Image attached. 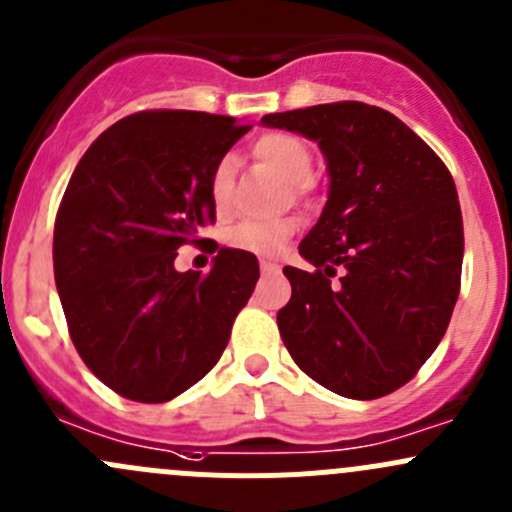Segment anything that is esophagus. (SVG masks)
<instances>
[{"label":"esophagus","mask_w":512,"mask_h":512,"mask_svg":"<svg viewBox=\"0 0 512 512\" xmlns=\"http://www.w3.org/2000/svg\"><path fill=\"white\" fill-rule=\"evenodd\" d=\"M260 270L270 275V272H280V265L275 260H260Z\"/></svg>","instance_id":"esophagus-1"}]
</instances>
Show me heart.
I'll return each mask as SVG.
<instances>
[{"label": "heart", "mask_w": 512, "mask_h": 512, "mask_svg": "<svg viewBox=\"0 0 512 512\" xmlns=\"http://www.w3.org/2000/svg\"><path fill=\"white\" fill-rule=\"evenodd\" d=\"M257 160L280 170L287 180H292L294 190H302V180L309 178L314 156L307 143L294 133H267L252 148ZM210 200L218 215L230 213L235 200V165L230 158L218 160L210 175ZM294 232L292 220H245L227 232V245L235 250L252 252V255H277Z\"/></svg>", "instance_id": "obj_1"}]
</instances>
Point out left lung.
<instances>
[{"mask_svg": "<svg viewBox=\"0 0 512 512\" xmlns=\"http://www.w3.org/2000/svg\"><path fill=\"white\" fill-rule=\"evenodd\" d=\"M262 126L317 143L329 173L322 215L299 242L314 270L285 267L292 297L277 312L282 342L334 394H391L436 352L456 307V183L404 121L369 103L270 113Z\"/></svg>", "mask_w": 512, "mask_h": 512, "instance_id": "left-lung-1", "label": "left lung"}]
</instances>
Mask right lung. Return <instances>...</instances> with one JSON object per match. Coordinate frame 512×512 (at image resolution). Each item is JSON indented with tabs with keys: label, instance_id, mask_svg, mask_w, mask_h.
<instances>
[{
	"label": "right lung",
	"instance_id": "right-lung-1",
	"mask_svg": "<svg viewBox=\"0 0 512 512\" xmlns=\"http://www.w3.org/2000/svg\"><path fill=\"white\" fill-rule=\"evenodd\" d=\"M232 116L141 111L76 165L54 225V280L71 342L116 394L163 404L223 356L260 280L257 257L220 247L205 277L178 247L215 220L210 175L245 136Z\"/></svg>",
	"mask_w": 512,
	"mask_h": 512
}]
</instances>
